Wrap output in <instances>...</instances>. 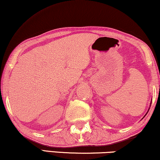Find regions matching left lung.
Here are the masks:
<instances>
[{
  "instance_id": "left-lung-1",
  "label": "left lung",
  "mask_w": 160,
  "mask_h": 160,
  "mask_svg": "<svg viewBox=\"0 0 160 160\" xmlns=\"http://www.w3.org/2000/svg\"><path fill=\"white\" fill-rule=\"evenodd\" d=\"M151 105H152V102H151V103H150V107H151ZM149 108H148V111H147V113L148 112V111H149ZM147 113H146V114H145V116H144V117H143V118H142V119H143V118L146 117V114H147Z\"/></svg>"
}]
</instances>
